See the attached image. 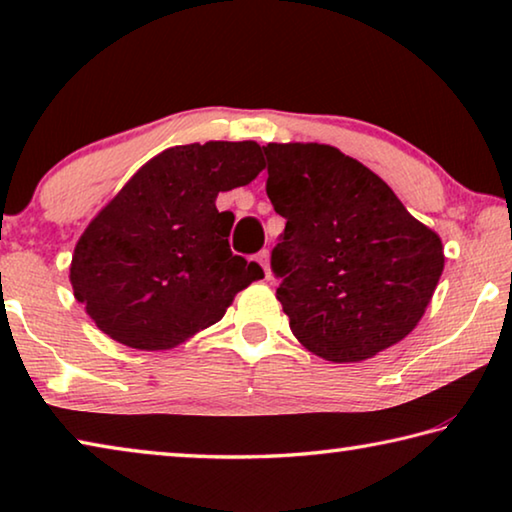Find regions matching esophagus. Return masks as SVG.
Listing matches in <instances>:
<instances>
[{
  "label": "esophagus",
  "instance_id": "esophagus-1",
  "mask_svg": "<svg viewBox=\"0 0 512 512\" xmlns=\"http://www.w3.org/2000/svg\"><path fill=\"white\" fill-rule=\"evenodd\" d=\"M258 263L263 265V270H265V279H272V270H270V251L263 249L261 254H258Z\"/></svg>",
  "mask_w": 512,
  "mask_h": 512
}]
</instances>
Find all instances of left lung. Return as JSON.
<instances>
[{
	"instance_id": "obj_1",
	"label": "left lung",
	"mask_w": 512,
	"mask_h": 512,
	"mask_svg": "<svg viewBox=\"0 0 512 512\" xmlns=\"http://www.w3.org/2000/svg\"><path fill=\"white\" fill-rule=\"evenodd\" d=\"M267 196L286 219L272 270L306 350L364 361L419 325L444 272L439 235L384 180L327 144H267Z\"/></svg>"
}]
</instances>
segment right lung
<instances>
[{
    "label": "right lung",
    "mask_w": 512,
    "mask_h": 512,
    "mask_svg": "<svg viewBox=\"0 0 512 512\" xmlns=\"http://www.w3.org/2000/svg\"><path fill=\"white\" fill-rule=\"evenodd\" d=\"M263 167L256 141H206L167 148L123 185L70 263L75 300L100 332L135 350L176 348L263 279L229 247L233 212L215 206Z\"/></svg>",
    "instance_id": "add662e5"
}]
</instances>
